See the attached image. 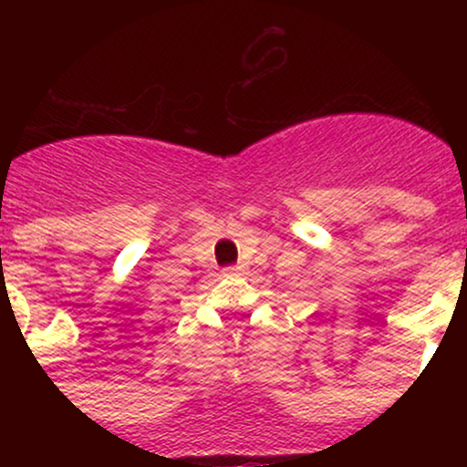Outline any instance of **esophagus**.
Here are the masks:
<instances>
[{"mask_svg":"<svg viewBox=\"0 0 467 467\" xmlns=\"http://www.w3.org/2000/svg\"><path fill=\"white\" fill-rule=\"evenodd\" d=\"M226 272H228V275H237V272H239V267H226Z\"/></svg>","mask_w":467,"mask_h":467,"instance_id":"34e87169","label":"esophagus"}]
</instances>
